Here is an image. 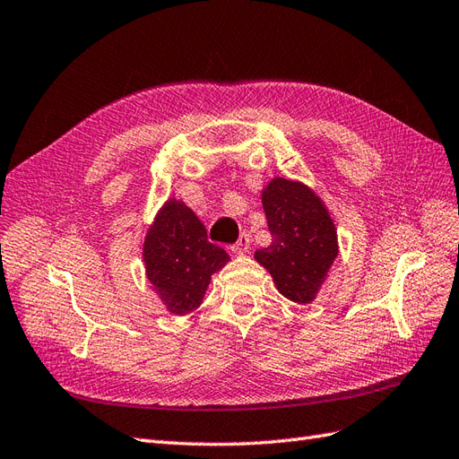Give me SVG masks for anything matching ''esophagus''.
<instances>
[{
	"label": "esophagus",
	"mask_w": 459,
	"mask_h": 459,
	"mask_svg": "<svg viewBox=\"0 0 459 459\" xmlns=\"http://www.w3.org/2000/svg\"><path fill=\"white\" fill-rule=\"evenodd\" d=\"M249 247H251V238L247 233H241V238L231 247V251L235 255H245L247 251H249Z\"/></svg>",
	"instance_id": "obj_1"
}]
</instances>
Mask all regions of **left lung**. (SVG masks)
<instances>
[{"instance_id":"left-lung-1","label":"left lung","mask_w":459,"mask_h":459,"mask_svg":"<svg viewBox=\"0 0 459 459\" xmlns=\"http://www.w3.org/2000/svg\"><path fill=\"white\" fill-rule=\"evenodd\" d=\"M263 208L272 243L255 260L283 297L313 303L338 256V231L325 201L308 185L276 176L263 189Z\"/></svg>"}]
</instances>
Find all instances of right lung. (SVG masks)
<instances>
[{"mask_svg": "<svg viewBox=\"0 0 459 459\" xmlns=\"http://www.w3.org/2000/svg\"><path fill=\"white\" fill-rule=\"evenodd\" d=\"M143 263L160 301L183 316L203 303L212 274L230 263V255L210 243L199 216L171 196L144 235Z\"/></svg>", "mask_w": 459, "mask_h": 459, "instance_id": "right-lung-1", "label": "right lung"}]
</instances>
